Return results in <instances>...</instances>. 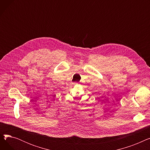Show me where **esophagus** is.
Masks as SVG:
<instances>
[{"label":"esophagus","mask_w":150,"mask_h":150,"mask_svg":"<svg viewBox=\"0 0 150 150\" xmlns=\"http://www.w3.org/2000/svg\"><path fill=\"white\" fill-rule=\"evenodd\" d=\"M76 84H80V82H78V83H76Z\"/></svg>","instance_id":"obj_1"}]
</instances>
